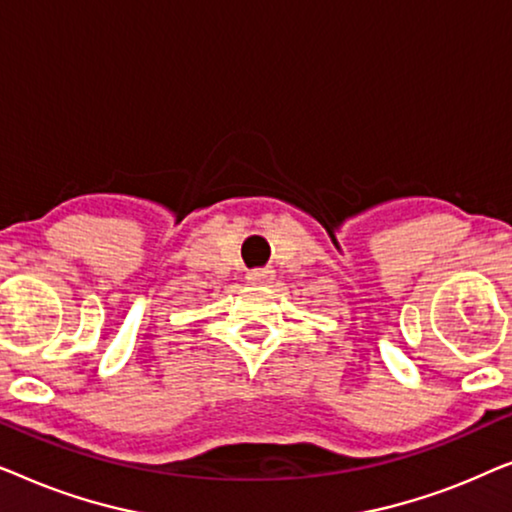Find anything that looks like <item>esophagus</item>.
<instances>
[{"mask_svg":"<svg viewBox=\"0 0 512 512\" xmlns=\"http://www.w3.org/2000/svg\"><path fill=\"white\" fill-rule=\"evenodd\" d=\"M272 279H275V270H272V268H256V270L247 272V282L256 284V286L270 284Z\"/></svg>","mask_w":512,"mask_h":512,"instance_id":"1","label":"esophagus"}]
</instances>
